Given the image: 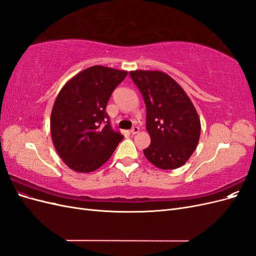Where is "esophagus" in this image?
<instances>
[{
  "label": "esophagus",
  "instance_id": "34e87169",
  "mask_svg": "<svg viewBox=\"0 0 256 256\" xmlns=\"http://www.w3.org/2000/svg\"><path fill=\"white\" fill-rule=\"evenodd\" d=\"M138 132V127H136V126H134V127H132L131 128V130H130V134H136Z\"/></svg>",
  "mask_w": 256,
  "mask_h": 256
}]
</instances>
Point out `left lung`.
I'll return each mask as SVG.
<instances>
[{
  "label": "left lung",
  "mask_w": 256,
  "mask_h": 256,
  "mask_svg": "<svg viewBox=\"0 0 256 256\" xmlns=\"http://www.w3.org/2000/svg\"><path fill=\"white\" fill-rule=\"evenodd\" d=\"M146 106L150 144L143 150L150 164L162 170L180 168L196 150L200 134L198 114L182 88L157 70L129 72Z\"/></svg>",
  "instance_id": "8db88e82"
}]
</instances>
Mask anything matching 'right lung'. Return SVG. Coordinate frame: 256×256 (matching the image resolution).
<instances>
[{"label": "right lung", "mask_w": 256, "mask_h": 256, "mask_svg": "<svg viewBox=\"0 0 256 256\" xmlns=\"http://www.w3.org/2000/svg\"><path fill=\"white\" fill-rule=\"evenodd\" d=\"M127 72L92 66L69 80L54 102L50 130L64 164L76 172L90 173L110 159L122 136L111 128L106 106Z\"/></svg>", "instance_id": "obj_1"}]
</instances>
